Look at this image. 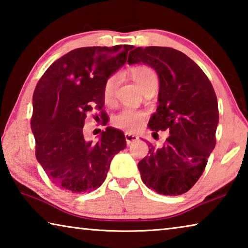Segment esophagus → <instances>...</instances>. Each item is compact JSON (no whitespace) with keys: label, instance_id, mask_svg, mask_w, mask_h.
<instances>
[{"label":"esophagus","instance_id":"esophagus-1","mask_svg":"<svg viewBox=\"0 0 248 248\" xmlns=\"http://www.w3.org/2000/svg\"><path fill=\"white\" fill-rule=\"evenodd\" d=\"M124 138H125V141H127V144L133 143L134 141H137L138 139H139V138H138V136H136V134H131V133H128V132L124 133Z\"/></svg>","mask_w":248,"mask_h":248}]
</instances>
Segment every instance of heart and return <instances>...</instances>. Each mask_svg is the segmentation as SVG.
Wrapping results in <instances>:
<instances>
[{
  "label": "heart",
  "instance_id": "heart-1",
  "mask_svg": "<svg viewBox=\"0 0 248 248\" xmlns=\"http://www.w3.org/2000/svg\"><path fill=\"white\" fill-rule=\"evenodd\" d=\"M131 77L134 82L138 84L142 92L150 89H157L158 77L155 71L148 65H138L131 70ZM120 82V74L114 73L109 77L104 84V98L106 102H110L114 97L115 92ZM146 115L143 111L134 110V109L125 108L118 114L115 115L111 119L114 127L124 130L127 132H136L144 124Z\"/></svg>",
  "mask_w": 248,
  "mask_h": 248
}]
</instances>
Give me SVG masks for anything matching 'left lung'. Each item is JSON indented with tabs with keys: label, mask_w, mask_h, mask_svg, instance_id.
I'll return each mask as SVG.
<instances>
[{
	"label": "left lung",
	"mask_w": 248,
	"mask_h": 248,
	"mask_svg": "<svg viewBox=\"0 0 248 248\" xmlns=\"http://www.w3.org/2000/svg\"><path fill=\"white\" fill-rule=\"evenodd\" d=\"M145 63L159 78L158 106L149 127L170 136L161 148L149 143L138 169L157 194L178 196L198 182L216 146L219 123L217 95L207 75L190 58L169 47H138L128 63Z\"/></svg>",
	"instance_id": "1"
}]
</instances>
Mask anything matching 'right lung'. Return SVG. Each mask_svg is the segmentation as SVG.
Instances as JSON below:
<instances>
[{
	"label": "right lung",
	"mask_w": 248,
	"mask_h": 248,
	"mask_svg": "<svg viewBox=\"0 0 248 248\" xmlns=\"http://www.w3.org/2000/svg\"><path fill=\"white\" fill-rule=\"evenodd\" d=\"M133 46L74 49L49 66L32 96L36 157L48 178L65 191L91 192L106 179L112 157L125 148L124 132L106 128L98 142L84 137L86 115L104 111V84L127 61Z\"/></svg>",
	"instance_id": "add662e5"
}]
</instances>
